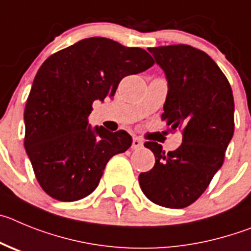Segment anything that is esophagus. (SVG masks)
Returning <instances> with one entry per match:
<instances>
[{"instance_id": "1", "label": "esophagus", "mask_w": 251, "mask_h": 251, "mask_svg": "<svg viewBox=\"0 0 251 251\" xmlns=\"http://www.w3.org/2000/svg\"><path fill=\"white\" fill-rule=\"evenodd\" d=\"M142 146H144V141H142L140 137H134V139H132V145H131V149H132V150H139Z\"/></svg>"}]
</instances>
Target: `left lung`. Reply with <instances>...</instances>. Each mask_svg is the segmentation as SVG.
Segmentation results:
<instances>
[{
    "label": "left lung",
    "mask_w": 251,
    "mask_h": 251,
    "mask_svg": "<svg viewBox=\"0 0 251 251\" xmlns=\"http://www.w3.org/2000/svg\"><path fill=\"white\" fill-rule=\"evenodd\" d=\"M148 50L169 83L161 120L181 128L182 144L165 152L157 142H145L155 165L140 174L139 182L152 202L182 209L201 196L224 162L234 135V98L223 71L201 50L189 45Z\"/></svg>",
    "instance_id": "left-lung-1"
}]
</instances>
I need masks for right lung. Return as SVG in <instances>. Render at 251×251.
<instances>
[{
	"instance_id": "obj_1",
	"label": "right lung",
	"mask_w": 251,
	"mask_h": 251,
	"mask_svg": "<svg viewBox=\"0 0 251 251\" xmlns=\"http://www.w3.org/2000/svg\"><path fill=\"white\" fill-rule=\"evenodd\" d=\"M153 64L145 50L90 37L41 65L25 107V149L47 195L60 201L90 195L107 161L130 148L126 131L92 128L89 115L94 101L112 98L125 76Z\"/></svg>"
}]
</instances>
